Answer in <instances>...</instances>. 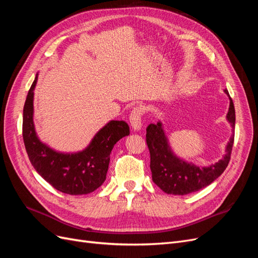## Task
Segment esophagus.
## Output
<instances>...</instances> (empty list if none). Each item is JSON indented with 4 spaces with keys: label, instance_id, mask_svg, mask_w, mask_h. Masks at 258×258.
Returning <instances> with one entry per match:
<instances>
[{
    "label": "esophagus",
    "instance_id": "1",
    "mask_svg": "<svg viewBox=\"0 0 258 258\" xmlns=\"http://www.w3.org/2000/svg\"><path fill=\"white\" fill-rule=\"evenodd\" d=\"M143 115H144V111L141 106H136L134 110H132L129 116V120L134 130H140V128H141Z\"/></svg>",
    "mask_w": 258,
    "mask_h": 258
}]
</instances>
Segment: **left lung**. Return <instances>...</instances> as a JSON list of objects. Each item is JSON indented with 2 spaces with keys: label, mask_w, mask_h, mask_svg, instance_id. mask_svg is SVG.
<instances>
[{
  "label": "left lung",
  "mask_w": 258,
  "mask_h": 258,
  "mask_svg": "<svg viewBox=\"0 0 258 258\" xmlns=\"http://www.w3.org/2000/svg\"><path fill=\"white\" fill-rule=\"evenodd\" d=\"M225 92L229 95L227 90ZM227 119L235 127L236 114L231 98ZM235 136H231L226 155L218 162L209 167L200 168L187 163L172 154L161 128V123H151L146 128V144L151 154V171L153 182L161 190L172 195H187L207 187L220 176L227 168L232 151Z\"/></svg>",
  "instance_id": "8db88e82"
}]
</instances>
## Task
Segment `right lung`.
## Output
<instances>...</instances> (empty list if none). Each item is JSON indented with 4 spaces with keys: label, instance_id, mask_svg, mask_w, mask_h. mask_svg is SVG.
<instances>
[{
    "label": "right lung",
    "instance_id": "add662e5",
    "mask_svg": "<svg viewBox=\"0 0 258 258\" xmlns=\"http://www.w3.org/2000/svg\"><path fill=\"white\" fill-rule=\"evenodd\" d=\"M37 75L23 106L22 138L29 159L46 182L69 195H85L103 184L110 163V154L117 141L130 134L123 120H112L101 129L85 151L61 154L43 144L36 137L33 123V90Z\"/></svg>",
    "mask_w": 258,
    "mask_h": 258
}]
</instances>
